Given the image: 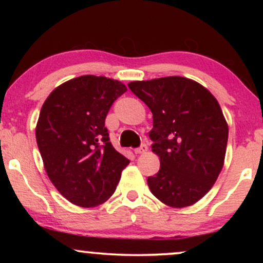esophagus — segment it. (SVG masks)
Returning <instances> with one entry per match:
<instances>
[{"label": "esophagus", "instance_id": "obj_1", "mask_svg": "<svg viewBox=\"0 0 263 263\" xmlns=\"http://www.w3.org/2000/svg\"><path fill=\"white\" fill-rule=\"evenodd\" d=\"M147 149H148V147L143 143V144H141V147H138V148L135 149V153L136 155H142V153H146Z\"/></svg>", "mask_w": 263, "mask_h": 263}]
</instances>
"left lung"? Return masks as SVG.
Listing matches in <instances>:
<instances>
[{
  "mask_svg": "<svg viewBox=\"0 0 263 263\" xmlns=\"http://www.w3.org/2000/svg\"><path fill=\"white\" fill-rule=\"evenodd\" d=\"M128 87L153 115L152 152L161 168L148 177L163 204L186 208L213 188L225 161L229 126L206 87L183 77L131 81Z\"/></svg>",
  "mask_w": 263,
  "mask_h": 263,
  "instance_id": "left-lung-1",
  "label": "left lung"
}]
</instances>
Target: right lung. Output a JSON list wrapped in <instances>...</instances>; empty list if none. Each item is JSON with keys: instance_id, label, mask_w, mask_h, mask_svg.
<instances>
[{"instance_id": "obj_1", "label": "right lung", "mask_w": 263, "mask_h": 263, "mask_svg": "<svg viewBox=\"0 0 263 263\" xmlns=\"http://www.w3.org/2000/svg\"><path fill=\"white\" fill-rule=\"evenodd\" d=\"M126 91L119 80L83 75L55 87L41 108L35 138L44 170L74 205L105 203L129 163L114 148L105 127L111 105Z\"/></svg>"}]
</instances>
